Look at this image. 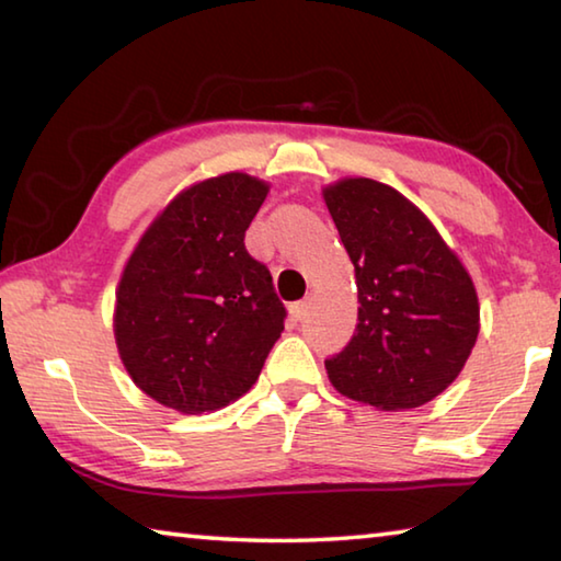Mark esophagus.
Here are the masks:
<instances>
[{"instance_id": "esophagus-1", "label": "esophagus", "mask_w": 561, "mask_h": 561, "mask_svg": "<svg viewBox=\"0 0 561 561\" xmlns=\"http://www.w3.org/2000/svg\"><path fill=\"white\" fill-rule=\"evenodd\" d=\"M289 314L294 321H301L304 317L309 314V301H294L289 307Z\"/></svg>"}]
</instances>
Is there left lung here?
I'll return each mask as SVG.
<instances>
[{"label":"left lung","instance_id":"left-lung-1","mask_svg":"<svg viewBox=\"0 0 561 561\" xmlns=\"http://www.w3.org/2000/svg\"><path fill=\"white\" fill-rule=\"evenodd\" d=\"M324 201L356 272L358 324L324 360L354 401L405 411L433 401L458 374L480 331L470 274L438 230L398 190L346 178Z\"/></svg>","mask_w":561,"mask_h":561}]
</instances>
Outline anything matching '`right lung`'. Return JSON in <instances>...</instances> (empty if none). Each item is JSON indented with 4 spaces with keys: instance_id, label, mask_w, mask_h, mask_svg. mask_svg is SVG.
Masks as SVG:
<instances>
[{
    "instance_id": "add662e5",
    "label": "right lung",
    "mask_w": 561,
    "mask_h": 561,
    "mask_svg": "<svg viewBox=\"0 0 561 561\" xmlns=\"http://www.w3.org/2000/svg\"><path fill=\"white\" fill-rule=\"evenodd\" d=\"M244 173L203 180L148 227L116 291V344L140 391L205 413L257 381L287 309L244 232L267 197Z\"/></svg>"
}]
</instances>
